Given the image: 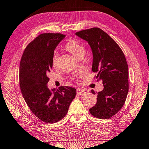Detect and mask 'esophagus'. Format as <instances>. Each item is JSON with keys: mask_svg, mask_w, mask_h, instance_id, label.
I'll return each mask as SVG.
<instances>
[{"mask_svg": "<svg viewBox=\"0 0 149 149\" xmlns=\"http://www.w3.org/2000/svg\"><path fill=\"white\" fill-rule=\"evenodd\" d=\"M89 93V91L88 89H81V88H78L77 89V93L79 95H85Z\"/></svg>", "mask_w": 149, "mask_h": 149, "instance_id": "esophagus-1", "label": "esophagus"}]
</instances>
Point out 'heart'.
<instances>
[{
	"instance_id": "obj_1",
	"label": "heart",
	"mask_w": 149,
	"mask_h": 149,
	"mask_svg": "<svg viewBox=\"0 0 149 149\" xmlns=\"http://www.w3.org/2000/svg\"><path fill=\"white\" fill-rule=\"evenodd\" d=\"M65 49L70 52L75 58L84 55L86 52L85 48L83 45L76 40H71L65 45ZM58 53L55 51L53 52L52 56V65L55 66L57 64Z\"/></svg>"
}]
</instances>
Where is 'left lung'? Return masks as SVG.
Instances as JSON below:
<instances>
[{
    "label": "left lung",
    "mask_w": 149,
    "mask_h": 149,
    "mask_svg": "<svg viewBox=\"0 0 149 149\" xmlns=\"http://www.w3.org/2000/svg\"><path fill=\"white\" fill-rule=\"evenodd\" d=\"M75 34L88 42L93 55L92 71L97 81H102V91L89 112L99 119H107L123 107L129 91L128 65L123 52L110 36L100 28L78 31ZM91 92L95 94L93 89Z\"/></svg>",
    "instance_id": "1"
}]
</instances>
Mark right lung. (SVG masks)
I'll return each instance as SVG.
<instances>
[{"instance_id":"1","label":"right lung","mask_w":149,"mask_h":149,"mask_svg":"<svg viewBox=\"0 0 149 149\" xmlns=\"http://www.w3.org/2000/svg\"><path fill=\"white\" fill-rule=\"evenodd\" d=\"M65 37L61 33L39 35L26 46L20 63L22 95L31 112L46 123L64 118L76 94V89L70 86L49 89L47 86L54 50Z\"/></svg>"}]
</instances>
